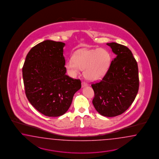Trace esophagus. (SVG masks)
I'll return each instance as SVG.
<instances>
[{"instance_id":"obj_1","label":"esophagus","mask_w":159,"mask_h":159,"mask_svg":"<svg viewBox=\"0 0 159 159\" xmlns=\"http://www.w3.org/2000/svg\"><path fill=\"white\" fill-rule=\"evenodd\" d=\"M88 86V84L84 82H82V87H86Z\"/></svg>"}]
</instances>
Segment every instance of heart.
Returning <instances> with one entry per match:
<instances>
[{
  "label": "heart",
  "instance_id": "heart-1",
  "mask_svg": "<svg viewBox=\"0 0 159 159\" xmlns=\"http://www.w3.org/2000/svg\"><path fill=\"white\" fill-rule=\"evenodd\" d=\"M110 63V54L104 48L82 49L74 55L73 59L67 60L65 66L71 76H76L82 69L86 79L95 82L105 76Z\"/></svg>",
  "mask_w": 159,
  "mask_h": 159
}]
</instances>
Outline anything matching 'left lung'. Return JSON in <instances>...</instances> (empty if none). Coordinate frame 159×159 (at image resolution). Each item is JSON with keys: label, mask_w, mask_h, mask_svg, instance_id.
<instances>
[{"label": "left lung", "mask_w": 159, "mask_h": 159, "mask_svg": "<svg viewBox=\"0 0 159 159\" xmlns=\"http://www.w3.org/2000/svg\"><path fill=\"white\" fill-rule=\"evenodd\" d=\"M116 55L101 82L92 84L93 104L101 116L112 117L124 112L139 90L138 63L130 49L116 43H107Z\"/></svg>", "instance_id": "8db88e82"}]
</instances>
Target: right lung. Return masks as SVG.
Listing matches in <instances>:
<instances>
[{"instance_id":"obj_1","label":"right lung","mask_w":159,"mask_h":159,"mask_svg":"<svg viewBox=\"0 0 159 159\" xmlns=\"http://www.w3.org/2000/svg\"><path fill=\"white\" fill-rule=\"evenodd\" d=\"M65 43L45 40L31 48L23 67L26 97L34 108L48 116H62L69 108L79 79L66 75Z\"/></svg>"}]
</instances>
